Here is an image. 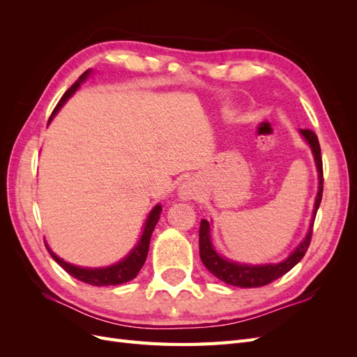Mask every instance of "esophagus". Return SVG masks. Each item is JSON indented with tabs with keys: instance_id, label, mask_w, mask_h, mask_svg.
<instances>
[{
	"instance_id": "obj_1",
	"label": "esophagus",
	"mask_w": 357,
	"mask_h": 357,
	"mask_svg": "<svg viewBox=\"0 0 357 357\" xmlns=\"http://www.w3.org/2000/svg\"><path fill=\"white\" fill-rule=\"evenodd\" d=\"M198 195L197 192V186L195 183H192L190 180L185 181L183 185L180 186L178 189V197L183 199V201H189V199H195Z\"/></svg>"
}]
</instances>
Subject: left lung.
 I'll use <instances>...</instances> for the list:
<instances>
[{
  "label": "left lung",
  "instance_id": "1",
  "mask_svg": "<svg viewBox=\"0 0 357 357\" xmlns=\"http://www.w3.org/2000/svg\"><path fill=\"white\" fill-rule=\"evenodd\" d=\"M299 134L305 139L307 144L311 149L312 158H314V164L317 168V177H319V190L317 197L314 201V210H312V218L310 223V229L305 235V238L302 240L298 247L291 252L284 261L278 264H264V265H248V264H240L231 261L220 256L213 245L211 241V228L210 222L202 219L199 226V256L201 261L205 265L208 271L218 277L226 284H232L236 287H262L265 284H269L274 280L283 277L286 273H289L294 268L304 255L308 250V245L311 241L312 234V225H314L316 213L320 207L321 202V193H323V165H321V155H320V144L317 135L310 131V129H299Z\"/></svg>",
  "mask_w": 357,
  "mask_h": 357
}]
</instances>
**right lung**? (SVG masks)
<instances>
[{
	"label": "right lung",
	"instance_id": "obj_1",
	"mask_svg": "<svg viewBox=\"0 0 357 357\" xmlns=\"http://www.w3.org/2000/svg\"><path fill=\"white\" fill-rule=\"evenodd\" d=\"M92 73V70H86L79 80L75 82L71 88L63 93L62 98L59 100V102L56 104L55 110H53L47 125L52 122V119L58 114V112L62 109V105L68 101V98L74 95V92L80 88V84L89 77ZM162 211V205L156 204L155 207L152 208V211L149 213L147 215V220L144 223V228H143V234L139 236V240L137 243V245L132 248L131 252H129L122 261H119L117 264L109 265V266H101V268H86V266H77V265H73L63 261L61 259L56 253H53L52 248L46 244L47 252L50 253V256L55 259V261L66 269V271L73 275L74 278L80 280L83 283H88L92 286H116V284H122L126 282H131L132 278L137 277V274L139 273V269L143 268L144 262H146V257L149 253V245H150V238H152V234L155 226L159 220V215Z\"/></svg>",
	"mask_w": 357,
	"mask_h": 357
}]
</instances>
